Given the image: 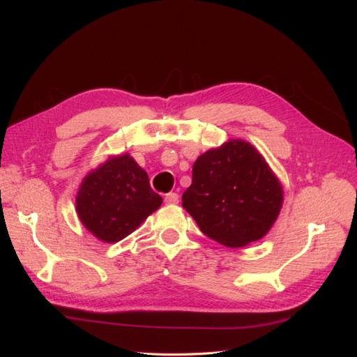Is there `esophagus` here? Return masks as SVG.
<instances>
[{"label": "esophagus", "instance_id": "34e87169", "mask_svg": "<svg viewBox=\"0 0 357 357\" xmlns=\"http://www.w3.org/2000/svg\"><path fill=\"white\" fill-rule=\"evenodd\" d=\"M165 202L167 204H178V193L176 192H169L165 195Z\"/></svg>", "mask_w": 357, "mask_h": 357}]
</instances>
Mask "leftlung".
<instances>
[{
    "label": "left lung",
    "instance_id": "left-lung-1",
    "mask_svg": "<svg viewBox=\"0 0 357 357\" xmlns=\"http://www.w3.org/2000/svg\"><path fill=\"white\" fill-rule=\"evenodd\" d=\"M181 201L211 240L243 247L271 229L282 210L283 188L250 143L229 139L195 160Z\"/></svg>",
    "mask_w": 357,
    "mask_h": 357
}]
</instances>
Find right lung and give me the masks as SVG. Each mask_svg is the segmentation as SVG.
<instances>
[{"instance_id": "1", "label": "right lung", "mask_w": 357, "mask_h": 357, "mask_svg": "<svg viewBox=\"0 0 357 357\" xmlns=\"http://www.w3.org/2000/svg\"><path fill=\"white\" fill-rule=\"evenodd\" d=\"M162 204L147 172L128 153L112 156L92 169L75 197L83 226L104 243H117L134 232Z\"/></svg>"}]
</instances>
